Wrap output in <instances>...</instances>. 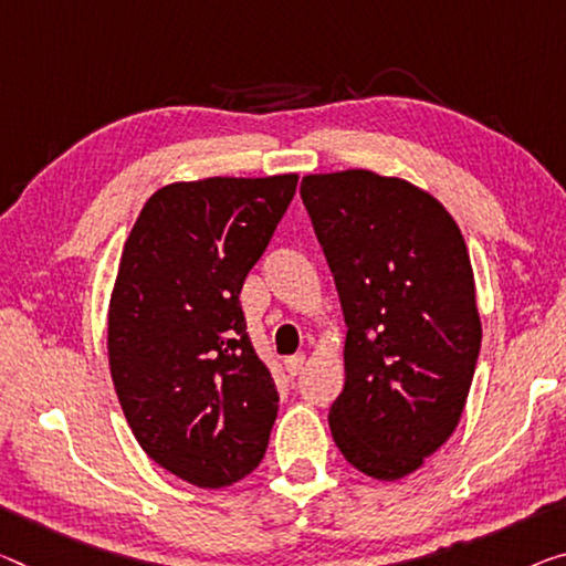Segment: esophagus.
Returning a JSON list of instances; mask_svg holds the SVG:
<instances>
[{
	"label": "esophagus",
	"mask_w": 566,
	"mask_h": 566,
	"mask_svg": "<svg viewBox=\"0 0 566 566\" xmlns=\"http://www.w3.org/2000/svg\"><path fill=\"white\" fill-rule=\"evenodd\" d=\"M303 367H306V354H293L285 359V369H289L291 377H295V374H301Z\"/></svg>",
	"instance_id": "obj_1"
}]
</instances>
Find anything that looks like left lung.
<instances>
[{
    "label": "left lung",
    "mask_w": 566,
    "mask_h": 566,
    "mask_svg": "<svg viewBox=\"0 0 566 566\" xmlns=\"http://www.w3.org/2000/svg\"><path fill=\"white\" fill-rule=\"evenodd\" d=\"M303 205L342 298V455L377 481L415 473L463 415L481 349L463 232L430 192L369 169L308 174Z\"/></svg>",
    "instance_id": "8db88e82"
}]
</instances>
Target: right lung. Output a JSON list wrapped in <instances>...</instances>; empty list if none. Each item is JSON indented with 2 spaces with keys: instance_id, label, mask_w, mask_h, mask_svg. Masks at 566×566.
<instances>
[{
  "instance_id": "obj_1",
  "label": "right lung",
  "mask_w": 566,
  "mask_h": 566,
  "mask_svg": "<svg viewBox=\"0 0 566 566\" xmlns=\"http://www.w3.org/2000/svg\"><path fill=\"white\" fill-rule=\"evenodd\" d=\"M298 174L174 181L126 238L108 303V367L144 453L197 489L253 473L277 415L240 289Z\"/></svg>"
}]
</instances>
